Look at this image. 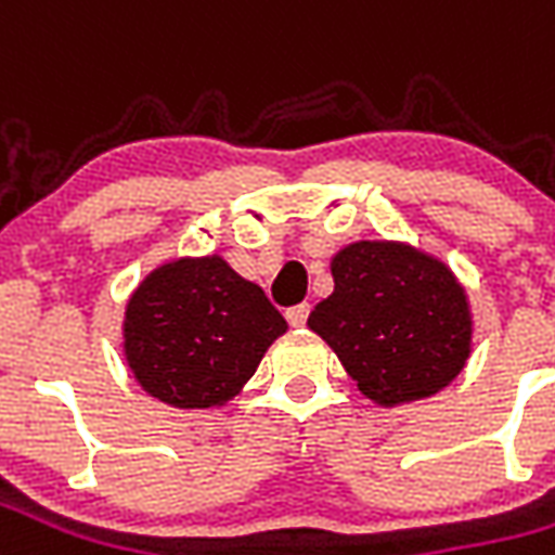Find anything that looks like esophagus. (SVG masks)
<instances>
[{"label":"esophagus","instance_id":"34e87169","mask_svg":"<svg viewBox=\"0 0 555 555\" xmlns=\"http://www.w3.org/2000/svg\"><path fill=\"white\" fill-rule=\"evenodd\" d=\"M285 318H288V324L297 330V326H306V318H309V306H294V309H288L285 312Z\"/></svg>","mask_w":555,"mask_h":555}]
</instances>
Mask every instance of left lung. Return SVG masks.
Returning <instances> with one entry per match:
<instances>
[{
  "instance_id": "1",
  "label": "left lung",
  "mask_w": 555,
  "mask_h": 555,
  "mask_svg": "<svg viewBox=\"0 0 555 555\" xmlns=\"http://www.w3.org/2000/svg\"><path fill=\"white\" fill-rule=\"evenodd\" d=\"M333 294L309 330L377 408L437 396L473 353L469 294L437 255L408 241H357L333 261Z\"/></svg>"
}]
</instances>
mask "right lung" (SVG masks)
<instances>
[{
  "instance_id": "add662e5",
  "label": "right lung",
  "mask_w": 555,
  "mask_h": 555,
  "mask_svg": "<svg viewBox=\"0 0 555 555\" xmlns=\"http://www.w3.org/2000/svg\"><path fill=\"white\" fill-rule=\"evenodd\" d=\"M288 333L264 291L222 255L163 261L125 302L121 350L133 380L178 410H219Z\"/></svg>"
}]
</instances>
